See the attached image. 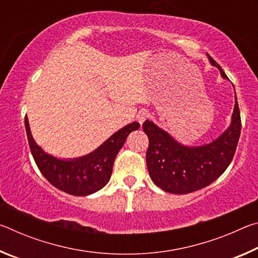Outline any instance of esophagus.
Segmentation results:
<instances>
[{"mask_svg":"<svg viewBox=\"0 0 258 258\" xmlns=\"http://www.w3.org/2000/svg\"><path fill=\"white\" fill-rule=\"evenodd\" d=\"M149 117H150L149 112L142 110V111H140L138 115H137V119H138V121H139L140 124H143L148 118H149Z\"/></svg>","mask_w":258,"mask_h":258,"instance_id":"obj_1","label":"esophagus"}]
</instances>
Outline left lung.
Returning a JSON list of instances; mask_svg holds the SVG:
<instances>
[{
    "mask_svg": "<svg viewBox=\"0 0 258 258\" xmlns=\"http://www.w3.org/2000/svg\"><path fill=\"white\" fill-rule=\"evenodd\" d=\"M208 58L213 66L220 69L222 77L228 80L220 64L211 55ZM142 128L149 139L147 167L151 180L169 194H190L217 180L233 159L241 132L237 97L229 128L209 145H180L167 132L149 120L143 123Z\"/></svg>",
    "mask_w": 258,
    "mask_h": 258,
    "instance_id": "left-lung-1",
    "label": "left lung"
}]
</instances>
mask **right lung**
I'll return each instance as SVG.
<instances>
[{"mask_svg":"<svg viewBox=\"0 0 258 258\" xmlns=\"http://www.w3.org/2000/svg\"><path fill=\"white\" fill-rule=\"evenodd\" d=\"M30 151L38 169L56 189L73 196H89L99 191L110 180L113 161L128 134L140 128L134 121L112 134L97 150L81 158L59 159L43 151L34 141L28 118H25Z\"/></svg>","mask_w":258,"mask_h":258,"instance_id":"obj_1","label":"right lung"}]
</instances>
